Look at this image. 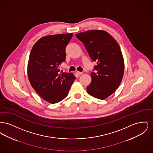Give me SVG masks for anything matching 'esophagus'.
I'll return each instance as SVG.
<instances>
[{
    "mask_svg": "<svg viewBox=\"0 0 153 153\" xmlns=\"http://www.w3.org/2000/svg\"><path fill=\"white\" fill-rule=\"evenodd\" d=\"M76 73H77V75L80 76V75H81V74H82V72H79V71H77V72H76Z\"/></svg>",
    "mask_w": 153,
    "mask_h": 153,
    "instance_id": "34e87169",
    "label": "esophagus"
}]
</instances>
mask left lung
<instances>
[{
	"label": "left lung",
	"mask_w": 153,
	"mask_h": 153,
	"mask_svg": "<svg viewBox=\"0 0 153 153\" xmlns=\"http://www.w3.org/2000/svg\"><path fill=\"white\" fill-rule=\"evenodd\" d=\"M76 36L84 45L92 61L97 62L91 74L88 94L104 100L115 91L123 79L124 64L120 46L103 30H88Z\"/></svg>",
	"instance_id": "left-lung-1"
}]
</instances>
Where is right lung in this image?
<instances>
[{"label": "right lung", "instance_id": "right-lung-1", "mask_svg": "<svg viewBox=\"0 0 153 153\" xmlns=\"http://www.w3.org/2000/svg\"><path fill=\"white\" fill-rule=\"evenodd\" d=\"M72 33L40 38L33 46L27 66L30 82L37 94L51 104L65 99L74 81L73 73H60L59 65L65 61V49Z\"/></svg>", "mask_w": 153, "mask_h": 153}]
</instances>
